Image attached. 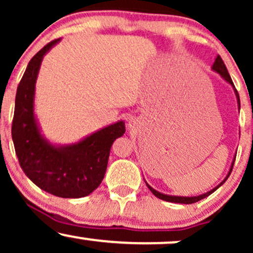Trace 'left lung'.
Returning a JSON list of instances; mask_svg holds the SVG:
<instances>
[{"label":"left lung","mask_w":253,"mask_h":253,"mask_svg":"<svg viewBox=\"0 0 253 253\" xmlns=\"http://www.w3.org/2000/svg\"><path fill=\"white\" fill-rule=\"evenodd\" d=\"M213 70H214V71H216L217 74H220V75H221V76H222L223 78H225V80L227 81V82H228L229 84H232V85H233V82H232V78H231V76H229V74H228L227 69H226V65H225V63H223L222 58L220 57V56H217V57H216L215 62H214V64H213ZM233 86H234V85H233ZM236 95H237V97H238V103H239V108H240V100H239V94H238L237 89H236ZM234 161H236V158H234ZM234 161H233V163H232L231 170H229V172H228L227 177H226V178L223 179V181H222L221 183H220V184L217 185V187L214 188V189H211V191H208V193L203 194V195H200V196H194V197L169 196V195H164V194H161V193H159V191L155 190V189H153V188H151L149 184H147V187H149V189H150L151 191H152V194H153V195L158 197V199H161V200H164V201H168V202H175V203H185V205H189V203H195V202H197V201H200V200L205 199V197L210 196L211 193H214V191H215V190L217 189V188L220 187V185H221V184H223V183H225L226 179L228 178V176L231 175V172H232V169H233V164H234Z\"/></svg>","instance_id":"8db88e82"}]
</instances>
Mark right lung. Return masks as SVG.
Returning <instances> with one entry per match:
<instances>
[{
  "label": "right lung",
  "mask_w": 253,
  "mask_h": 253,
  "mask_svg": "<svg viewBox=\"0 0 253 253\" xmlns=\"http://www.w3.org/2000/svg\"><path fill=\"white\" fill-rule=\"evenodd\" d=\"M58 42L43 46L28 63L17 85L11 138L20 167L34 184L58 197L78 199L101 184L110 147L126 129L119 121L66 147H54L42 138L33 114L34 86L43 54Z\"/></svg>",
  "instance_id": "1"
}]
</instances>
